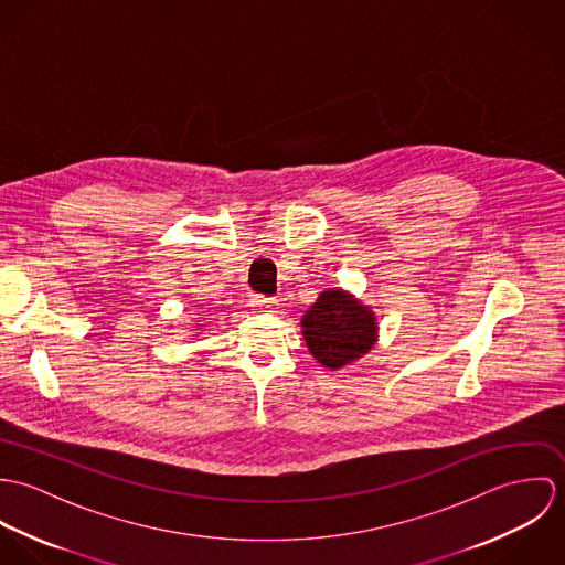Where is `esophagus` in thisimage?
<instances>
[{"instance_id":"esophagus-1","label":"esophagus","mask_w":565,"mask_h":565,"mask_svg":"<svg viewBox=\"0 0 565 565\" xmlns=\"http://www.w3.org/2000/svg\"><path fill=\"white\" fill-rule=\"evenodd\" d=\"M249 305H252L256 311H267V309H271V307L276 305V300H274V298H267V296H260V294H254V296L249 298Z\"/></svg>"}]
</instances>
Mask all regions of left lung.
Here are the masks:
<instances>
[{"instance_id":"8db88e82","label":"left lung","mask_w":565,"mask_h":565,"mask_svg":"<svg viewBox=\"0 0 565 565\" xmlns=\"http://www.w3.org/2000/svg\"><path fill=\"white\" fill-rule=\"evenodd\" d=\"M376 332L374 313L343 289L322 291L302 318L309 352L330 370L350 365L372 350Z\"/></svg>"}]
</instances>
